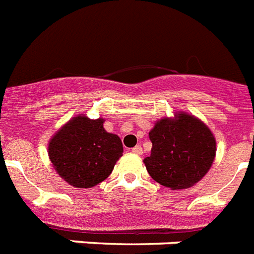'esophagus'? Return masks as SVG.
<instances>
[{"label": "esophagus", "instance_id": "esophagus-1", "mask_svg": "<svg viewBox=\"0 0 254 254\" xmlns=\"http://www.w3.org/2000/svg\"><path fill=\"white\" fill-rule=\"evenodd\" d=\"M132 153H135V154H138V155H141L142 154V148L140 146V145H136L135 148H132Z\"/></svg>", "mask_w": 254, "mask_h": 254}]
</instances>
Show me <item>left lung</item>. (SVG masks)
<instances>
[{
	"label": "left lung",
	"instance_id": "8db88e82",
	"mask_svg": "<svg viewBox=\"0 0 254 254\" xmlns=\"http://www.w3.org/2000/svg\"><path fill=\"white\" fill-rule=\"evenodd\" d=\"M153 148L144 159L149 175L160 185L186 189L203 179L213 163L216 140L195 117L180 113L158 121L149 132Z\"/></svg>",
	"mask_w": 254,
	"mask_h": 254
}]
</instances>
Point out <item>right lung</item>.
<instances>
[{
    "mask_svg": "<svg viewBox=\"0 0 254 254\" xmlns=\"http://www.w3.org/2000/svg\"><path fill=\"white\" fill-rule=\"evenodd\" d=\"M103 123L101 118L74 117L50 141V160L71 186L87 189L100 184L122 157L121 138L106 132Z\"/></svg>",
    "mask_w": 254,
    "mask_h": 254,
    "instance_id": "obj_1",
    "label": "right lung"
}]
</instances>
